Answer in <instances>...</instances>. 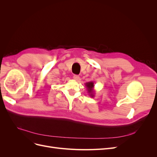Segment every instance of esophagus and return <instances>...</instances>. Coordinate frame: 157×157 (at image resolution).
<instances>
[{"mask_svg":"<svg viewBox=\"0 0 157 157\" xmlns=\"http://www.w3.org/2000/svg\"><path fill=\"white\" fill-rule=\"evenodd\" d=\"M73 78L75 80H78V78H79V76H78V75H74L73 76Z\"/></svg>","mask_w":157,"mask_h":157,"instance_id":"1","label":"esophagus"}]
</instances>
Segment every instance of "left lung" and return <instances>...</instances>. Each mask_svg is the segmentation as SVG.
<instances>
[{"label":"left lung","mask_w":157,"mask_h":157,"mask_svg":"<svg viewBox=\"0 0 157 157\" xmlns=\"http://www.w3.org/2000/svg\"><path fill=\"white\" fill-rule=\"evenodd\" d=\"M85 85H86V87L87 88L89 96L91 98H94L95 96V95H94L95 91L94 89V82L93 81H90V82H86V84H85Z\"/></svg>","instance_id":"left-lung-1"}]
</instances>
